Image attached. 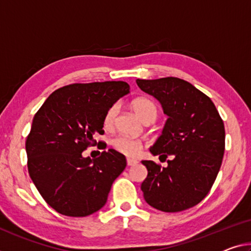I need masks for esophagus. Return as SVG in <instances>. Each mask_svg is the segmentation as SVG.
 Masks as SVG:
<instances>
[{
    "mask_svg": "<svg viewBox=\"0 0 251 251\" xmlns=\"http://www.w3.org/2000/svg\"><path fill=\"white\" fill-rule=\"evenodd\" d=\"M138 163L137 159H133V158H126V165L128 166H133Z\"/></svg>",
    "mask_w": 251,
    "mask_h": 251,
    "instance_id": "1",
    "label": "esophagus"
}]
</instances>
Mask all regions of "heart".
<instances>
[{
  "label": "heart",
  "mask_w": 251,
  "mask_h": 251,
  "mask_svg": "<svg viewBox=\"0 0 251 251\" xmlns=\"http://www.w3.org/2000/svg\"><path fill=\"white\" fill-rule=\"evenodd\" d=\"M134 112L138 114V117L141 119L144 122H152L157 118L158 109L156 103L151 101L148 98H138L134 100L131 104ZM119 111V106L114 104L106 111L104 115L103 123L104 126L107 129L112 128L114 126L115 119H117ZM113 147L126 156H137L142 148V144L137 139L126 137V136H118L113 139L112 141Z\"/></svg>",
  "instance_id": "obj_1"
}]
</instances>
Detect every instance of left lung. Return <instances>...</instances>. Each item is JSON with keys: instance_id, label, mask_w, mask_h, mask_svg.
<instances>
[{"instance_id": "8db88e82", "label": "left lung", "mask_w": 251, "mask_h": 251, "mask_svg": "<svg viewBox=\"0 0 251 251\" xmlns=\"http://www.w3.org/2000/svg\"><path fill=\"white\" fill-rule=\"evenodd\" d=\"M136 82L168 115L150 152L173 158L167 167L141 161L148 171L141 184L144 198L163 212L190 209L207 195L221 167L226 146L222 119L209 96L186 80L164 77Z\"/></svg>"}]
</instances>
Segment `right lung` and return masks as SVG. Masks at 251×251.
I'll return each instance as SVG.
<instances>
[{
	"mask_svg": "<svg viewBox=\"0 0 251 251\" xmlns=\"http://www.w3.org/2000/svg\"><path fill=\"white\" fill-rule=\"evenodd\" d=\"M130 92L128 83L71 84L49 95L34 114L25 141L28 171L40 195L67 217H87L106 203L126 157L114 149L94 159L83 151L103 134L106 111Z\"/></svg>",
	"mask_w": 251,
	"mask_h": 251,
	"instance_id": "obj_1",
	"label": "right lung"
}]
</instances>
